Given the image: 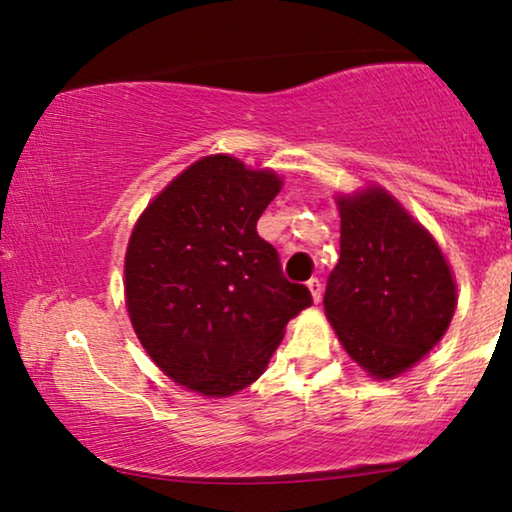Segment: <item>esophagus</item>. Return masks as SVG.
<instances>
[{
    "label": "esophagus",
    "instance_id": "obj_1",
    "mask_svg": "<svg viewBox=\"0 0 512 512\" xmlns=\"http://www.w3.org/2000/svg\"><path fill=\"white\" fill-rule=\"evenodd\" d=\"M307 289H310L314 303H319V300H321V282H319V279H310V282H307Z\"/></svg>",
    "mask_w": 512,
    "mask_h": 512
}]
</instances>
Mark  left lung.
<instances>
[{
    "mask_svg": "<svg viewBox=\"0 0 512 512\" xmlns=\"http://www.w3.org/2000/svg\"><path fill=\"white\" fill-rule=\"evenodd\" d=\"M454 305L443 251L391 195L370 188L340 198V261L324 310L366 373L389 380L417 363L443 338Z\"/></svg>",
    "mask_w": 512,
    "mask_h": 512,
    "instance_id": "1",
    "label": "left lung"
}]
</instances>
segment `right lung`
<instances>
[{"label": "right lung", "instance_id": "obj_1", "mask_svg": "<svg viewBox=\"0 0 512 512\" xmlns=\"http://www.w3.org/2000/svg\"><path fill=\"white\" fill-rule=\"evenodd\" d=\"M282 181L230 156L179 174L139 216L125 254V300L146 354L174 382L230 396L256 380L284 326L312 305L256 233Z\"/></svg>", "mask_w": 512, "mask_h": 512}]
</instances>
